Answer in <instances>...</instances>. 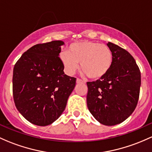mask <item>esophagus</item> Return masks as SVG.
I'll return each instance as SVG.
<instances>
[{
    "mask_svg": "<svg viewBox=\"0 0 152 152\" xmlns=\"http://www.w3.org/2000/svg\"><path fill=\"white\" fill-rule=\"evenodd\" d=\"M84 81H82V80H81V79H79V78H78V79H76V83H77V84H80V83H84Z\"/></svg>",
    "mask_w": 152,
    "mask_h": 152,
    "instance_id": "1",
    "label": "esophagus"
}]
</instances>
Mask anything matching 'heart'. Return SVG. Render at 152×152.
<instances>
[{
	"label": "heart",
	"instance_id": "1",
	"mask_svg": "<svg viewBox=\"0 0 152 152\" xmlns=\"http://www.w3.org/2000/svg\"><path fill=\"white\" fill-rule=\"evenodd\" d=\"M65 71L73 75L79 68L89 78L98 79L108 73L113 65V53L108 46L93 41L73 43L68 51L60 52Z\"/></svg>",
	"mask_w": 152,
	"mask_h": 152
}]
</instances>
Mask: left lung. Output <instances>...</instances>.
Returning a JSON list of instances; mask_svg holds the SVG:
<instances>
[{"label": "left lung", "instance_id": "obj_1", "mask_svg": "<svg viewBox=\"0 0 152 152\" xmlns=\"http://www.w3.org/2000/svg\"><path fill=\"white\" fill-rule=\"evenodd\" d=\"M113 65L100 79L87 82V103L92 116L104 125L124 122L136 108L139 98L140 71L135 59L125 49L108 42Z\"/></svg>", "mask_w": 152, "mask_h": 152}]
</instances>
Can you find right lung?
Here are the masks:
<instances>
[{
  "mask_svg": "<svg viewBox=\"0 0 152 152\" xmlns=\"http://www.w3.org/2000/svg\"><path fill=\"white\" fill-rule=\"evenodd\" d=\"M62 41L30 48L14 65L13 97L16 108L32 124L47 126L66 107L76 79L67 76L59 54Z\"/></svg>",
  "mask_w": 152,
  "mask_h": 152,
  "instance_id": "right-lung-1",
  "label": "right lung"
}]
</instances>
